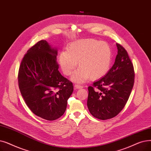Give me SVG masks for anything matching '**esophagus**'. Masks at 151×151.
<instances>
[{"mask_svg":"<svg viewBox=\"0 0 151 151\" xmlns=\"http://www.w3.org/2000/svg\"><path fill=\"white\" fill-rule=\"evenodd\" d=\"M74 88L76 89H81V88H83V87L82 86H80V85H78V84H75L74 86Z\"/></svg>","mask_w":151,"mask_h":151,"instance_id":"esophagus-1","label":"esophagus"}]
</instances>
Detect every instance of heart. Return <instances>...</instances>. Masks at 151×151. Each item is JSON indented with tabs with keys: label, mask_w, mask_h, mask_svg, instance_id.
<instances>
[{
	"label": "heart",
	"mask_w": 151,
	"mask_h": 151,
	"mask_svg": "<svg viewBox=\"0 0 151 151\" xmlns=\"http://www.w3.org/2000/svg\"><path fill=\"white\" fill-rule=\"evenodd\" d=\"M112 56V50L106 42L84 39L68 44L67 50L60 52L58 61L62 72L67 76L72 74L78 62L80 68L71 80L82 83L89 78L97 80L106 75L110 69Z\"/></svg>",
	"instance_id": "b5f03b06"
}]
</instances>
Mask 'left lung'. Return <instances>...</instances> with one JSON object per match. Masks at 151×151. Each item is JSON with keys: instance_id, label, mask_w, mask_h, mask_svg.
I'll return each mask as SVG.
<instances>
[{"instance_id": "obj_1", "label": "left lung", "mask_w": 151, "mask_h": 151, "mask_svg": "<svg viewBox=\"0 0 151 151\" xmlns=\"http://www.w3.org/2000/svg\"><path fill=\"white\" fill-rule=\"evenodd\" d=\"M116 45L118 52L112 67L93 86L88 87V109L92 115L102 120L112 119L121 112L134 84L133 63L127 50L120 44Z\"/></svg>"}]
</instances>
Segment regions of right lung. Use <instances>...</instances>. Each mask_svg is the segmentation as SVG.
I'll return each instance as SVG.
<instances>
[{"label":"right lung","mask_w":151,"mask_h":151,"mask_svg":"<svg viewBox=\"0 0 151 151\" xmlns=\"http://www.w3.org/2000/svg\"><path fill=\"white\" fill-rule=\"evenodd\" d=\"M58 50L41 40L31 47L22 61L18 86L29 109L46 120L63 115L73 86L58 71Z\"/></svg>","instance_id":"obj_1"}]
</instances>
